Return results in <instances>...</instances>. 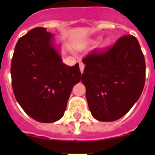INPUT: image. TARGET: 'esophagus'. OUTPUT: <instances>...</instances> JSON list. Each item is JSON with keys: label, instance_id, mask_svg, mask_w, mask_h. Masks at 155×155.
Segmentation results:
<instances>
[{"label": "esophagus", "instance_id": "1", "mask_svg": "<svg viewBox=\"0 0 155 155\" xmlns=\"http://www.w3.org/2000/svg\"><path fill=\"white\" fill-rule=\"evenodd\" d=\"M79 65H80V71H81V73H83L84 72V64L82 62H80V63H79Z\"/></svg>", "mask_w": 155, "mask_h": 155}]
</instances>
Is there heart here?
Returning <instances> with one entry per match:
<instances>
[{
	"instance_id": "b5f03b06",
	"label": "heart",
	"mask_w": 155,
	"mask_h": 155,
	"mask_svg": "<svg viewBox=\"0 0 155 155\" xmlns=\"http://www.w3.org/2000/svg\"><path fill=\"white\" fill-rule=\"evenodd\" d=\"M97 40H93L92 42H97ZM109 43H110V40L109 39H106L104 40V46H108L109 45Z\"/></svg>"
}]
</instances>
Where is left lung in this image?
<instances>
[{"label": "left lung", "instance_id": "left-lung-1", "mask_svg": "<svg viewBox=\"0 0 155 155\" xmlns=\"http://www.w3.org/2000/svg\"><path fill=\"white\" fill-rule=\"evenodd\" d=\"M82 61L81 81L92 117L106 122L122 117L139 99L145 84L146 63L137 38L123 36L109 50L93 51Z\"/></svg>", "mask_w": 155, "mask_h": 155}]
</instances>
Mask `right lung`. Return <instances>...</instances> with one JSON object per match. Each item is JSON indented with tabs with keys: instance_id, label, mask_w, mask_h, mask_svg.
I'll list each match as a JSON object with an SVG mask.
<instances>
[{
	"instance_id": "obj_1",
	"label": "right lung",
	"mask_w": 155,
	"mask_h": 155,
	"mask_svg": "<svg viewBox=\"0 0 155 155\" xmlns=\"http://www.w3.org/2000/svg\"><path fill=\"white\" fill-rule=\"evenodd\" d=\"M15 98L30 117L55 122L64 115L73 87L81 80L79 63H63L60 45L43 27H36L19 38L11 63Z\"/></svg>"
}]
</instances>
